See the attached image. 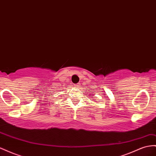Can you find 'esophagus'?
<instances>
[{
    "label": "esophagus",
    "instance_id": "1",
    "mask_svg": "<svg viewBox=\"0 0 156 156\" xmlns=\"http://www.w3.org/2000/svg\"><path fill=\"white\" fill-rule=\"evenodd\" d=\"M80 85H81V83H77V84H76V85H75V87H79Z\"/></svg>",
    "mask_w": 156,
    "mask_h": 156
}]
</instances>
